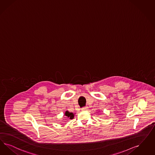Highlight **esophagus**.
Here are the masks:
<instances>
[{"label": "esophagus", "mask_w": 155, "mask_h": 155, "mask_svg": "<svg viewBox=\"0 0 155 155\" xmlns=\"http://www.w3.org/2000/svg\"><path fill=\"white\" fill-rule=\"evenodd\" d=\"M87 107H82V110H87Z\"/></svg>", "instance_id": "obj_1"}]
</instances>
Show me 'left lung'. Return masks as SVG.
Masks as SVG:
<instances>
[{"instance_id":"1","label":"left lung","mask_w":155,"mask_h":155,"mask_svg":"<svg viewBox=\"0 0 155 155\" xmlns=\"http://www.w3.org/2000/svg\"><path fill=\"white\" fill-rule=\"evenodd\" d=\"M98 113H100V112H98Z\"/></svg>"}]
</instances>
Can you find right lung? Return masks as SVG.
<instances>
[{
	"mask_svg": "<svg viewBox=\"0 0 155 155\" xmlns=\"http://www.w3.org/2000/svg\"><path fill=\"white\" fill-rule=\"evenodd\" d=\"M64 115L66 117L69 118L70 120H72L74 117V114L73 113L70 112L68 110L64 112Z\"/></svg>",
	"mask_w": 155,
	"mask_h": 155,
	"instance_id": "obj_1",
	"label": "right lung"
}]
</instances>
